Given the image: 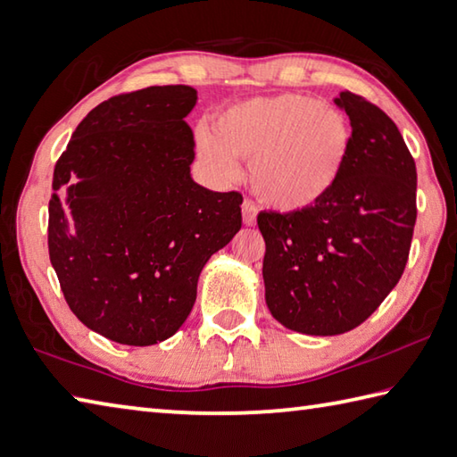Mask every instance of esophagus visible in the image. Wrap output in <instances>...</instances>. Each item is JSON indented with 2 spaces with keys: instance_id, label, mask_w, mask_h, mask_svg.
Instances as JSON below:
<instances>
[{
  "instance_id": "1",
  "label": "esophagus",
  "mask_w": 457,
  "mask_h": 457,
  "mask_svg": "<svg viewBox=\"0 0 457 457\" xmlns=\"http://www.w3.org/2000/svg\"><path fill=\"white\" fill-rule=\"evenodd\" d=\"M243 220L246 227H253L256 222V206L253 204V201H248V199L243 201Z\"/></svg>"
}]
</instances>
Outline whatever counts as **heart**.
<instances>
[{
	"label": "heart",
	"instance_id": "b5f03b06",
	"mask_svg": "<svg viewBox=\"0 0 457 457\" xmlns=\"http://www.w3.org/2000/svg\"><path fill=\"white\" fill-rule=\"evenodd\" d=\"M196 147L214 173L232 179L251 159V183L278 211L312 209L338 185L350 153V125L338 109L295 93L240 101L201 127Z\"/></svg>",
	"mask_w": 457,
	"mask_h": 457
}]
</instances>
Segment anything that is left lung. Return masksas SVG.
Instances as JSON below:
<instances>
[{
    "mask_svg": "<svg viewBox=\"0 0 457 457\" xmlns=\"http://www.w3.org/2000/svg\"><path fill=\"white\" fill-rule=\"evenodd\" d=\"M350 153L334 191L312 209L261 212L264 296L288 330L344 334L384 303L406 269L416 225V162L392 119L342 91Z\"/></svg>",
    "mask_w": 457,
    "mask_h": 457,
    "instance_id": "8db88e82",
    "label": "left lung"
}]
</instances>
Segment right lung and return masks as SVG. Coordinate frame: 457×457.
Instances as JSON below:
<instances>
[{"instance_id": "1", "label": "right lung", "mask_w": 457, "mask_h": 457, "mask_svg": "<svg viewBox=\"0 0 457 457\" xmlns=\"http://www.w3.org/2000/svg\"><path fill=\"white\" fill-rule=\"evenodd\" d=\"M188 85L115 95L89 111L54 170L49 261L79 320L127 346L173 336L209 258L243 225V195L191 177Z\"/></svg>"}]
</instances>
